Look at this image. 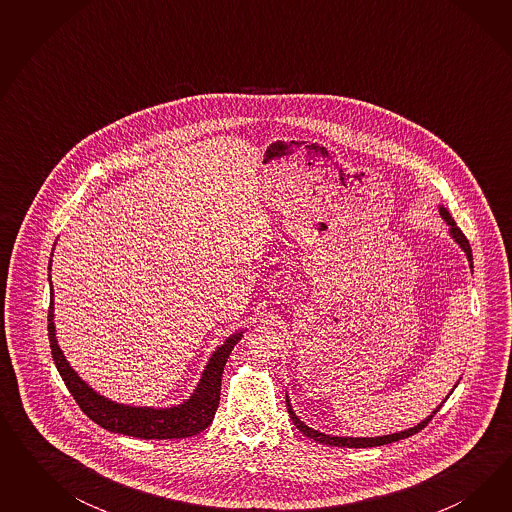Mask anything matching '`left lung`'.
I'll return each instance as SVG.
<instances>
[{
    "label": "left lung",
    "instance_id": "obj_1",
    "mask_svg": "<svg viewBox=\"0 0 512 512\" xmlns=\"http://www.w3.org/2000/svg\"><path fill=\"white\" fill-rule=\"evenodd\" d=\"M439 216L447 221L452 240H454L460 248L464 249L465 257H467V261H469V268H473V253H471V246H469L465 234L458 229V225L454 223V219L450 217L449 210H447L445 206H439ZM456 385H458V383H456ZM456 385H454V388H456ZM454 388H452V390H454ZM452 390H450V392H452ZM447 398H449V396H447ZM447 398H445V400H447ZM443 403L445 402H441V405H443ZM441 405H437L434 411H432V415L426 417L422 422H419L417 426H413V428H409V430H403V432H398V434L379 435V437H338V435H326L323 434V432H317V430H313L310 426H306L302 420L296 417L295 411H293V405H291V400H289V396H287V411H289V415H291V420L295 422L296 428H298L302 434L308 435L310 439L319 441V443H323V445H330V447H347V449L381 447V445H388V443L405 439V437H409V435L419 434L420 430H422L424 426H428V422L434 419V415L441 409Z\"/></svg>",
    "mask_w": 512,
    "mask_h": 512
}]
</instances>
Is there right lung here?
I'll return each mask as SVG.
<instances>
[{
  "mask_svg": "<svg viewBox=\"0 0 512 512\" xmlns=\"http://www.w3.org/2000/svg\"><path fill=\"white\" fill-rule=\"evenodd\" d=\"M48 281H50V274H48ZM50 296L52 300L48 308V340H50L54 364L62 375L65 387L69 388L71 396L78 403V407L95 424L114 434L131 435L140 439H182V437L201 434L202 430H206L212 424L217 405H219L221 375H223L225 362L231 355L234 345L242 340L244 332H236L231 338H227L221 347H217L202 372L199 385L186 402L174 407H159V409L124 405L97 394L69 366L56 340L54 295L50 293Z\"/></svg>",
  "mask_w": 512,
  "mask_h": 512,
  "instance_id": "1",
  "label": "right lung"
}]
</instances>
